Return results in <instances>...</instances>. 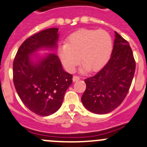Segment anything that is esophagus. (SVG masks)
Here are the masks:
<instances>
[{
  "mask_svg": "<svg viewBox=\"0 0 147 147\" xmlns=\"http://www.w3.org/2000/svg\"><path fill=\"white\" fill-rule=\"evenodd\" d=\"M80 80L79 76H73V78H72V80L73 82H76V81H78Z\"/></svg>",
  "mask_w": 147,
  "mask_h": 147,
  "instance_id": "34e87169",
  "label": "esophagus"
}]
</instances>
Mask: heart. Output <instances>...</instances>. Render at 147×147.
<instances>
[{
  "label": "heart",
  "instance_id": "b5f03b06",
  "mask_svg": "<svg viewBox=\"0 0 147 147\" xmlns=\"http://www.w3.org/2000/svg\"><path fill=\"white\" fill-rule=\"evenodd\" d=\"M112 51L113 41L108 32L81 28L69 35L67 44L61 45L58 52L62 65L69 72L75 71L80 59L83 62L81 70L97 72L106 65Z\"/></svg>",
  "mask_w": 147,
  "mask_h": 147
}]
</instances>
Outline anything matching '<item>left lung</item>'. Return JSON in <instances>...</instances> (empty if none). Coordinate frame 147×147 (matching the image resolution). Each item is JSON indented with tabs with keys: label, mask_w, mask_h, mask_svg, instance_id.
Listing matches in <instances>:
<instances>
[{
	"label": "left lung",
	"mask_w": 147,
	"mask_h": 147,
	"mask_svg": "<svg viewBox=\"0 0 147 147\" xmlns=\"http://www.w3.org/2000/svg\"><path fill=\"white\" fill-rule=\"evenodd\" d=\"M108 63L96 75L85 80L86 90L81 100L88 111L96 114L111 112L121 105L134 75L136 62L131 48L116 31Z\"/></svg>",
	"instance_id": "left-lung-1"
}]
</instances>
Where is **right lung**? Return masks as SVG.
Masks as SVG:
<instances>
[{
    "label": "right lung",
    "instance_id": "obj_1",
    "mask_svg": "<svg viewBox=\"0 0 147 147\" xmlns=\"http://www.w3.org/2000/svg\"><path fill=\"white\" fill-rule=\"evenodd\" d=\"M58 36V28H51L28 37L20 46L13 64V79L18 96L39 116H47L58 111L72 82V75L64 70L56 55L32 60L31 55L39 49H56Z\"/></svg>",
    "mask_w": 147,
    "mask_h": 147
}]
</instances>
